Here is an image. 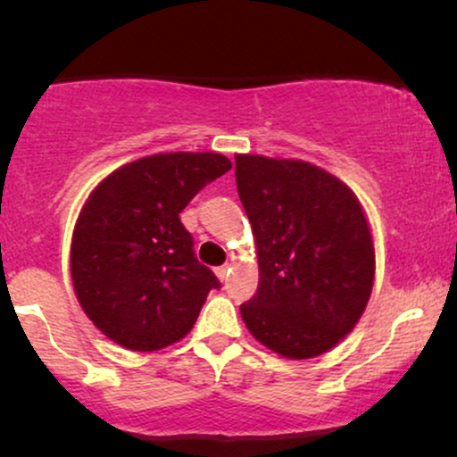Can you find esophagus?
I'll list each match as a JSON object with an SVG mask.
<instances>
[{
  "label": "esophagus",
  "instance_id": "34e87169",
  "mask_svg": "<svg viewBox=\"0 0 457 457\" xmlns=\"http://www.w3.org/2000/svg\"><path fill=\"white\" fill-rule=\"evenodd\" d=\"M214 275L219 277V281H225V279H228V275H229V266L228 264L219 266V269H214Z\"/></svg>",
  "mask_w": 457,
  "mask_h": 457
}]
</instances>
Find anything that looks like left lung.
<instances>
[{"label": "left lung", "mask_w": 457, "mask_h": 457, "mask_svg": "<svg viewBox=\"0 0 457 457\" xmlns=\"http://www.w3.org/2000/svg\"><path fill=\"white\" fill-rule=\"evenodd\" d=\"M260 283L240 305L246 328L286 359L333 350L363 316L374 286L370 223L353 188L298 159L236 156Z\"/></svg>", "instance_id": "1"}]
</instances>
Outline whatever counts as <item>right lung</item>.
Instances as JSON below:
<instances>
[{
    "instance_id": "add662e5",
    "label": "right lung",
    "mask_w": 457,
    "mask_h": 457,
    "mask_svg": "<svg viewBox=\"0 0 457 457\" xmlns=\"http://www.w3.org/2000/svg\"><path fill=\"white\" fill-rule=\"evenodd\" d=\"M229 170L217 152H165L118 167L90 193L71 275L79 305L112 342L152 353L193 328L219 279L197 262L180 212Z\"/></svg>"
}]
</instances>
